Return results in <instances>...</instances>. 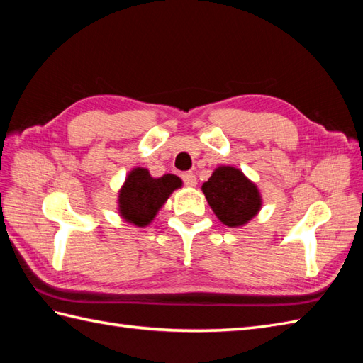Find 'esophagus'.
I'll list each match as a JSON object with an SVG mask.
<instances>
[{"mask_svg":"<svg viewBox=\"0 0 363 363\" xmlns=\"http://www.w3.org/2000/svg\"><path fill=\"white\" fill-rule=\"evenodd\" d=\"M181 177H182V181H184V184H186L187 187H195L196 186V176L191 173V172L182 173Z\"/></svg>","mask_w":363,"mask_h":363,"instance_id":"1","label":"esophagus"}]
</instances>
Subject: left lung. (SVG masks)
Returning a JSON list of instances; mask_svg holds the SVG:
<instances>
[{"instance_id": "obj_1", "label": "left lung", "mask_w": 363, "mask_h": 363, "mask_svg": "<svg viewBox=\"0 0 363 363\" xmlns=\"http://www.w3.org/2000/svg\"><path fill=\"white\" fill-rule=\"evenodd\" d=\"M203 191L215 215L229 228L245 225L260 209L259 190L233 167L215 169L203 184Z\"/></svg>"}]
</instances>
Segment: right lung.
<instances>
[{
  "instance_id": "obj_1",
  "label": "right lung",
  "mask_w": 363,
  "mask_h": 363,
  "mask_svg": "<svg viewBox=\"0 0 363 363\" xmlns=\"http://www.w3.org/2000/svg\"><path fill=\"white\" fill-rule=\"evenodd\" d=\"M177 187H181V179L174 174H165L154 179L148 169H133L120 191V212L123 218L137 226H146Z\"/></svg>"
}]
</instances>
